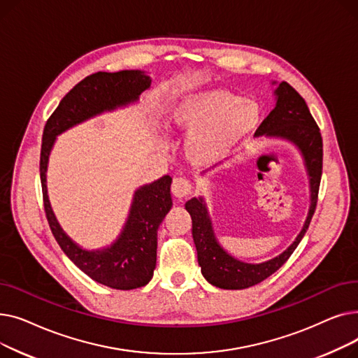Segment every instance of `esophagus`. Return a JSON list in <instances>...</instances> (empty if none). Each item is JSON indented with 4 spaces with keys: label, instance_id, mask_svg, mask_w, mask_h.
<instances>
[{
    "label": "esophagus",
    "instance_id": "34e87169",
    "mask_svg": "<svg viewBox=\"0 0 358 358\" xmlns=\"http://www.w3.org/2000/svg\"><path fill=\"white\" fill-rule=\"evenodd\" d=\"M171 192L178 200H182L193 193V184L185 178H176L171 185Z\"/></svg>",
    "mask_w": 358,
    "mask_h": 358
}]
</instances>
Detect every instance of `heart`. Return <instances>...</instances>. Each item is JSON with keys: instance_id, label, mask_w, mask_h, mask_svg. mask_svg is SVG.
Masks as SVG:
<instances>
[{"instance_id": "heart-1", "label": "heart", "mask_w": 358, "mask_h": 358, "mask_svg": "<svg viewBox=\"0 0 358 358\" xmlns=\"http://www.w3.org/2000/svg\"><path fill=\"white\" fill-rule=\"evenodd\" d=\"M261 122L258 103L222 88L187 96L171 115L173 129L190 136L187 155L200 165H210L231 155L255 134Z\"/></svg>"}]
</instances>
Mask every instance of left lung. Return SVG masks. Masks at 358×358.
I'll return each mask as SVG.
<instances>
[{
  "label": "left lung",
  "instance_id": "left-lung-1",
  "mask_svg": "<svg viewBox=\"0 0 358 358\" xmlns=\"http://www.w3.org/2000/svg\"><path fill=\"white\" fill-rule=\"evenodd\" d=\"M277 104L270 115L255 131L257 136H280L293 142L302 152L308 174L310 177V209L305 227L292 245L278 257L261 262L247 264L231 257L216 241L212 223L203 199H192L185 203V209L192 216L193 241L197 250V261L201 274L210 285L227 289L241 290L261 283L262 280L275 273L290 258L299 242L305 236L312 216L316 209L319 184L322 177V136L315 119L312 117L303 97L286 81L280 83L274 91Z\"/></svg>",
  "mask_w": 358,
  "mask_h": 358
}]
</instances>
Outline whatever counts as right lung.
I'll return each mask as SVG.
<instances>
[{
  "label": "right lung",
  "mask_w": 358,
  "mask_h": 358,
  "mask_svg": "<svg viewBox=\"0 0 358 358\" xmlns=\"http://www.w3.org/2000/svg\"><path fill=\"white\" fill-rule=\"evenodd\" d=\"M150 80L141 71L96 72L75 85L48 119L41 149V181L43 208L50 231L66 257L94 281L116 290H131L149 283L157 266V232L173 206V178L141 187L135 193L130 215L119 239L110 248L85 251L73 243L56 222L46 192V168L53 142L64 130L106 110L130 101L149 88Z\"/></svg>",
  "instance_id": "right-lung-1"
}]
</instances>
